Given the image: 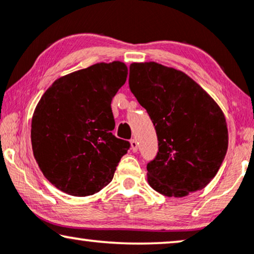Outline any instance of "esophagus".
Returning <instances> with one entry per match:
<instances>
[{
    "instance_id": "1",
    "label": "esophagus",
    "mask_w": 254,
    "mask_h": 254,
    "mask_svg": "<svg viewBox=\"0 0 254 254\" xmlns=\"http://www.w3.org/2000/svg\"><path fill=\"white\" fill-rule=\"evenodd\" d=\"M137 145H138V143H137V141L136 140H130V150L133 151V152H136L137 151Z\"/></svg>"
}]
</instances>
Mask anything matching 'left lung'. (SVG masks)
Returning <instances> with one entry per match:
<instances>
[{
	"label": "left lung",
	"mask_w": 254,
	"mask_h": 254,
	"mask_svg": "<svg viewBox=\"0 0 254 254\" xmlns=\"http://www.w3.org/2000/svg\"><path fill=\"white\" fill-rule=\"evenodd\" d=\"M129 89L147 110L158 138L148 183L165 196L202 190L228 150V127L216 102L185 72L143 62L129 65Z\"/></svg>",
	"instance_id": "8db88e82"
}]
</instances>
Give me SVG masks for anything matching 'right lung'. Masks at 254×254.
I'll use <instances>...</instances> for the list:
<instances>
[{
	"label": "right lung",
	"instance_id": "add662e5",
	"mask_svg": "<svg viewBox=\"0 0 254 254\" xmlns=\"http://www.w3.org/2000/svg\"><path fill=\"white\" fill-rule=\"evenodd\" d=\"M127 74L124 62L96 64L58 78L38 103L31 125L33 155L62 192L92 195L112 182L130 147L112 134L111 109Z\"/></svg>",
	"mask_w": 254,
	"mask_h": 254
}]
</instances>
